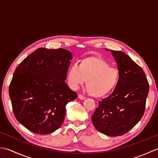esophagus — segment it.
<instances>
[{"instance_id": "1", "label": "esophagus", "mask_w": 158, "mask_h": 158, "mask_svg": "<svg viewBox=\"0 0 158 158\" xmlns=\"http://www.w3.org/2000/svg\"><path fill=\"white\" fill-rule=\"evenodd\" d=\"M78 97H79V98L81 99V100H84V99H85V97L84 96H83V95H82V94H79Z\"/></svg>"}]
</instances>
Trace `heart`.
<instances>
[{
	"label": "heart",
	"mask_w": 158,
	"mask_h": 158,
	"mask_svg": "<svg viewBox=\"0 0 158 158\" xmlns=\"http://www.w3.org/2000/svg\"><path fill=\"white\" fill-rule=\"evenodd\" d=\"M68 81L73 88L86 83L89 94L95 98H102L113 92L118 85L120 73L115 67L96 56L86 57L79 65H73L69 70Z\"/></svg>",
	"instance_id": "obj_1"
}]
</instances>
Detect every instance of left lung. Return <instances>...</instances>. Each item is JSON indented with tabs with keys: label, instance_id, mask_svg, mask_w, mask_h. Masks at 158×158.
<instances>
[{
	"label": "left lung",
	"instance_id": "8db88e82",
	"mask_svg": "<svg viewBox=\"0 0 158 158\" xmlns=\"http://www.w3.org/2000/svg\"><path fill=\"white\" fill-rule=\"evenodd\" d=\"M111 53L117 63L119 81L111 94L99 101L92 122L99 132L117 136L128 132L142 118L149 85L141 67L128 56L113 50Z\"/></svg>",
	"mask_w": 158,
	"mask_h": 158
}]
</instances>
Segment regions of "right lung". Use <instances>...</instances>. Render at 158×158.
Segmentation results:
<instances>
[{"mask_svg": "<svg viewBox=\"0 0 158 158\" xmlns=\"http://www.w3.org/2000/svg\"><path fill=\"white\" fill-rule=\"evenodd\" d=\"M64 49L39 48L17 67L9 94L15 118L39 135L61 126L66 104L77 97L64 81L72 60Z\"/></svg>", "mask_w": 158, "mask_h": 158, "instance_id": "add662e5", "label": "right lung"}]
</instances>
